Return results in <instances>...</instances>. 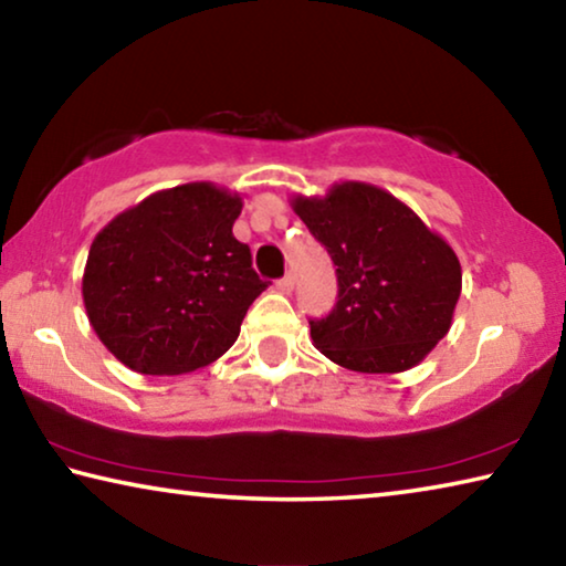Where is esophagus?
I'll use <instances>...</instances> for the list:
<instances>
[{"label": "esophagus", "instance_id": "34e87169", "mask_svg": "<svg viewBox=\"0 0 566 566\" xmlns=\"http://www.w3.org/2000/svg\"><path fill=\"white\" fill-rule=\"evenodd\" d=\"M292 290H294V276L292 274H286V276H282V280H276V292L290 294Z\"/></svg>", "mask_w": 566, "mask_h": 566}]
</instances>
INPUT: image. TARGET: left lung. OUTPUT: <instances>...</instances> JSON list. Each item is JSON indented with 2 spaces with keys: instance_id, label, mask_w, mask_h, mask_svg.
<instances>
[{
  "instance_id": "8db88e82",
  "label": "left lung",
  "mask_w": 566,
  "mask_h": 566,
  "mask_svg": "<svg viewBox=\"0 0 566 566\" xmlns=\"http://www.w3.org/2000/svg\"><path fill=\"white\" fill-rule=\"evenodd\" d=\"M292 209L337 266V304L310 322L314 347L361 375L417 367L452 327L462 294L454 249L367 181H339L324 197L296 195Z\"/></svg>"
}]
</instances>
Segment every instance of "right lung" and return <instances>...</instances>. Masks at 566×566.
Returning <instances> with one entry per match:
<instances>
[{
  "instance_id": "right-lung-1",
  "label": "right lung",
  "mask_w": 566,
  "mask_h": 566,
  "mask_svg": "<svg viewBox=\"0 0 566 566\" xmlns=\"http://www.w3.org/2000/svg\"><path fill=\"white\" fill-rule=\"evenodd\" d=\"M242 197L212 181L161 189L94 237L84 310L104 347L139 375H187L217 361L266 290L232 234Z\"/></svg>"
}]
</instances>
